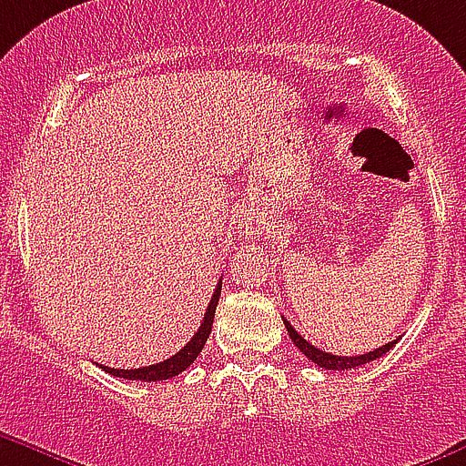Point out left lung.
I'll return each instance as SVG.
<instances>
[{
	"instance_id": "1",
	"label": "left lung",
	"mask_w": 466,
	"mask_h": 466,
	"mask_svg": "<svg viewBox=\"0 0 466 466\" xmlns=\"http://www.w3.org/2000/svg\"><path fill=\"white\" fill-rule=\"evenodd\" d=\"M283 322H285V329H288V334H290V339H292V341H295V346L299 348V350L306 355V358L311 360V362H316L318 367L334 369V371H339V369H355V367H362V364H367V362H374L376 358H383V355L388 353L390 348H392L397 343V341H390V343H385V346H380V348H376V350H371V353L355 355V358H348V355H343V358H341V355L325 353V350H320V348L311 346V343L306 341V339L301 337V334L295 332V327H292L290 322L285 320V318H283Z\"/></svg>"
}]
</instances>
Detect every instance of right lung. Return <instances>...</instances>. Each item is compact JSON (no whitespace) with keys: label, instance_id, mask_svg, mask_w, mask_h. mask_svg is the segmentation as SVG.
<instances>
[{"label":"right lung","instance_id":"obj_1","mask_svg":"<svg viewBox=\"0 0 466 466\" xmlns=\"http://www.w3.org/2000/svg\"><path fill=\"white\" fill-rule=\"evenodd\" d=\"M220 288H223V280L216 285V292H213L211 301L207 306V313H204V320L197 329L195 337L186 343V346L178 350L176 355H171L169 360L165 362H157V364H148V367H139V369H111V367H99L111 376H118V379H127V380H167V379H174L178 376L181 371H186L192 362L197 360V355L202 353L204 343H207L208 334H211V327H213V316H216V306L218 299H220Z\"/></svg>","mask_w":466,"mask_h":466}]
</instances>
